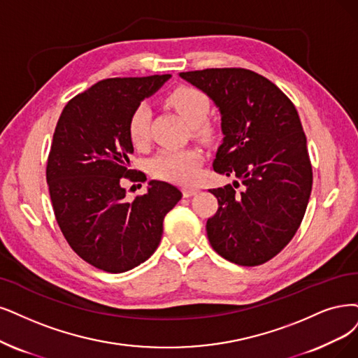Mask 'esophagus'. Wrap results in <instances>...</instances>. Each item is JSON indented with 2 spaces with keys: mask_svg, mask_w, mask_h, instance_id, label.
I'll return each mask as SVG.
<instances>
[{
  "mask_svg": "<svg viewBox=\"0 0 358 358\" xmlns=\"http://www.w3.org/2000/svg\"><path fill=\"white\" fill-rule=\"evenodd\" d=\"M197 192H199V189H196V187H184L182 189V196L184 197H190V196L196 194Z\"/></svg>",
  "mask_w": 358,
  "mask_h": 358,
  "instance_id": "obj_1",
  "label": "esophagus"
}]
</instances>
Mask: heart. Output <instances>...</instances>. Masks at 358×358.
I'll use <instances>...</instances> for the list:
<instances>
[{
    "label": "heart",
    "mask_w": 358,
    "mask_h": 358,
    "mask_svg": "<svg viewBox=\"0 0 358 358\" xmlns=\"http://www.w3.org/2000/svg\"><path fill=\"white\" fill-rule=\"evenodd\" d=\"M166 103L186 121L193 134L203 140L215 136V127L209 121V97L199 88L178 87L166 96ZM150 109L145 103L138 104L128 119V136L134 145H144L149 140ZM202 152L196 148L162 149L152 161L150 172L161 180L192 184L201 176Z\"/></svg>",
    "instance_id": "b5f03b06"
}]
</instances>
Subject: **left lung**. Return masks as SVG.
<instances>
[{
  "instance_id": "left-lung-1",
  "label": "left lung",
  "mask_w": 358,
  "mask_h": 358,
  "mask_svg": "<svg viewBox=\"0 0 358 358\" xmlns=\"http://www.w3.org/2000/svg\"><path fill=\"white\" fill-rule=\"evenodd\" d=\"M180 76L220 108L224 138L213 166L243 184L241 193L231 184L210 189L218 209L206 221L209 243L237 266H261L292 241L310 201L313 168L298 112L254 71L213 68Z\"/></svg>"
}]
</instances>
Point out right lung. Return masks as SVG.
<instances>
[{
  "mask_svg": "<svg viewBox=\"0 0 358 358\" xmlns=\"http://www.w3.org/2000/svg\"><path fill=\"white\" fill-rule=\"evenodd\" d=\"M171 75L109 78L64 106L47 159V182L66 242L92 267L124 273L149 259L161 242L164 218L181 192L152 180L149 190L127 202L122 178L145 181L128 169L134 152L128 119L144 97Z\"/></svg>",
  "mask_w": 358,
  "mask_h": 358,
  "instance_id": "obj_1",
  "label": "right lung"
}]
</instances>
